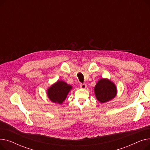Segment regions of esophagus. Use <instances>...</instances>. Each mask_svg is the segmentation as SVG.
Returning a JSON list of instances; mask_svg holds the SVG:
<instances>
[{
  "label": "esophagus",
  "instance_id": "1",
  "mask_svg": "<svg viewBox=\"0 0 150 150\" xmlns=\"http://www.w3.org/2000/svg\"><path fill=\"white\" fill-rule=\"evenodd\" d=\"M80 87L81 89H86V87H87V86H86V84H81L80 86Z\"/></svg>",
  "mask_w": 150,
  "mask_h": 150
}]
</instances>
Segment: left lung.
I'll return each mask as SVG.
<instances>
[{
  "label": "left lung",
  "instance_id": "8db88e82",
  "mask_svg": "<svg viewBox=\"0 0 150 150\" xmlns=\"http://www.w3.org/2000/svg\"><path fill=\"white\" fill-rule=\"evenodd\" d=\"M93 90L96 98L101 103H105L112 100L117 94L115 84L108 78L100 79Z\"/></svg>",
  "mask_w": 150,
  "mask_h": 150
}]
</instances>
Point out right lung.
<instances>
[{"label":"right lung","mask_w":150,"mask_h":150,"mask_svg":"<svg viewBox=\"0 0 150 150\" xmlns=\"http://www.w3.org/2000/svg\"><path fill=\"white\" fill-rule=\"evenodd\" d=\"M72 86L62 80H58L47 90V95L49 100L54 103L61 105L65 101Z\"/></svg>","instance_id":"1"}]
</instances>
